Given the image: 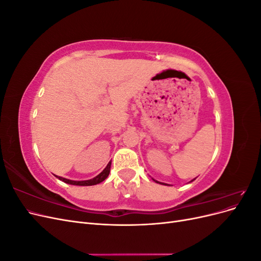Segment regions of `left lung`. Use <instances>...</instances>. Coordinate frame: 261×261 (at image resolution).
Wrapping results in <instances>:
<instances>
[{
	"label": "left lung",
	"instance_id": "1",
	"mask_svg": "<svg viewBox=\"0 0 261 261\" xmlns=\"http://www.w3.org/2000/svg\"><path fill=\"white\" fill-rule=\"evenodd\" d=\"M195 179H196V178H194L193 180H195ZM153 180H154V179H153ZM193 180H192V181H193ZM154 181H156V180H154ZM156 183H160V181H156ZM160 184H163V183H160ZM164 185H167V184H164Z\"/></svg>",
	"mask_w": 261,
	"mask_h": 261
}]
</instances>
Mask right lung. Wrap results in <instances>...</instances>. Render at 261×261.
Listing matches in <instances>:
<instances>
[{
    "label": "right lung",
    "mask_w": 261,
    "mask_h": 261,
    "mask_svg": "<svg viewBox=\"0 0 261 261\" xmlns=\"http://www.w3.org/2000/svg\"><path fill=\"white\" fill-rule=\"evenodd\" d=\"M110 169H111V162H109L107 168L102 171L99 175H97L96 177H93L91 179L88 180H72V179H67L64 177H61V176H57L60 180L64 181L66 184H70V185H77V186H91V185H97L101 181H103L110 174Z\"/></svg>",
    "instance_id": "1"
}]
</instances>
